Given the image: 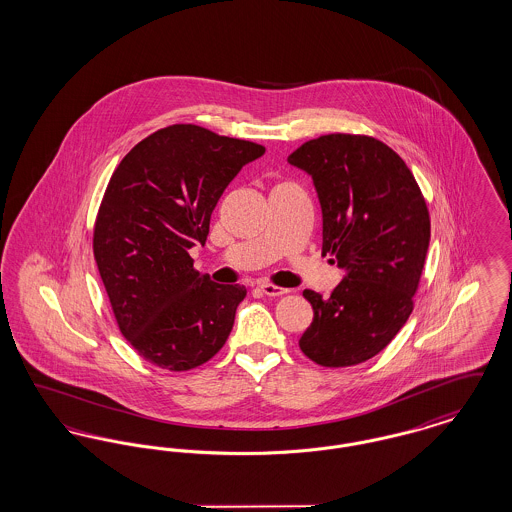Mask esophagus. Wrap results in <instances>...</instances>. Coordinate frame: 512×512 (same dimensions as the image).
Returning a JSON list of instances; mask_svg holds the SVG:
<instances>
[{
    "label": "esophagus",
    "mask_w": 512,
    "mask_h": 512,
    "mask_svg": "<svg viewBox=\"0 0 512 512\" xmlns=\"http://www.w3.org/2000/svg\"><path fill=\"white\" fill-rule=\"evenodd\" d=\"M259 288H261V292L268 295V297H280V295H286V293H288L286 288H280V286H274V284H261Z\"/></svg>",
    "instance_id": "esophagus-1"
}]
</instances>
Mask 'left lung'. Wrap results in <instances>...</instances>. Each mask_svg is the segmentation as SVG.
Listing matches in <instances>:
<instances>
[{"mask_svg": "<svg viewBox=\"0 0 512 512\" xmlns=\"http://www.w3.org/2000/svg\"><path fill=\"white\" fill-rule=\"evenodd\" d=\"M288 161L313 176L322 255L345 272L328 299L303 292L315 318L299 347L328 368L365 363L413 313L430 244L426 199L405 161L365 134L320 136Z\"/></svg>", "mask_w": 512, "mask_h": 512, "instance_id": "8db88e82", "label": "left lung"}]
</instances>
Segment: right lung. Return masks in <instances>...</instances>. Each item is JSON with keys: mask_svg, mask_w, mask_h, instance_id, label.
Instances as JSON below:
<instances>
[{"mask_svg": "<svg viewBox=\"0 0 512 512\" xmlns=\"http://www.w3.org/2000/svg\"><path fill=\"white\" fill-rule=\"evenodd\" d=\"M265 147L197 124H171L132 147L94 224V259L113 315L147 363L182 372L226 343L245 288L194 268L226 186Z\"/></svg>", "mask_w": 512, "mask_h": 512, "instance_id": "obj_1", "label": "right lung"}]
</instances>
